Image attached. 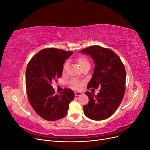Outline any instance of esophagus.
Wrapping results in <instances>:
<instances>
[{
	"mask_svg": "<svg viewBox=\"0 0 150 150\" xmlns=\"http://www.w3.org/2000/svg\"><path fill=\"white\" fill-rule=\"evenodd\" d=\"M83 93L81 92H79V91H76L75 92V96H81V94H82Z\"/></svg>",
	"mask_w": 150,
	"mask_h": 150,
	"instance_id": "34e87169",
	"label": "esophagus"
}]
</instances>
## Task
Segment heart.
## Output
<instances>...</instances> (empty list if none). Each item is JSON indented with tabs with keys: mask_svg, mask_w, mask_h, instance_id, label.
Returning a JSON list of instances; mask_svg holds the SVG:
<instances>
[{
	"mask_svg": "<svg viewBox=\"0 0 150 150\" xmlns=\"http://www.w3.org/2000/svg\"><path fill=\"white\" fill-rule=\"evenodd\" d=\"M77 62H78V64H79L81 68H83L86 66H90V62L88 59L85 56H81L78 57V59H77ZM69 61H66L64 64V66H63V68H62V72H64V73H65V72L67 71V68L69 67ZM71 84L72 86H73V88H74L75 89H79L81 87V86H82V83H81L80 81H76V80L72 81Z\"/></svg>",
	"mask_w": 150,
	"mask_h": 150,
	"instance_id": "1",
	"label": "heart"
}]
</instances>
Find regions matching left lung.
Instances as JSON below:
<instances>
[{
  "mask_svg": "<svg viewBox=\"0 0 150 150\" xmlns=\"http://www.w3.org/2000/svg\"><path fill=\"white\" fill-rule=\"evenodd\" d=\"M94 63L92 78L88 89L101 87L96 96L87 91V105L83 107L84 115L93 120H103L111 116L120 105L123 98L126 71L120 58L110 49L93 46L81 50Z\"/></svg>",
  "mask_w": 150,
  "mask_h": 150,
  "instance_id": "8db88e82",
  "label": "left lung"
}]
</instances>
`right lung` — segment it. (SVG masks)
<instances>
[{
  "instance_id": "obj_1",
  "label": "right lung",
  "mask_w": 150,
  "mask_h": 150,
  "mask_svg": "<svg viewBox=\"0 0 150 150\" xmlns=\"http://www.w3.org/2000/svg\"><path fill=\"white\" fill-rule=\"evenodd\" d=\"M72 52L48 48L42 49L31 59L25 71V85L31 106L37 114L47 121L64 117L74 93L65 88L54 94L51 84L62 76L63 64Z\"/></svg>"
}]
</instances>
